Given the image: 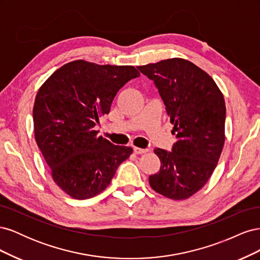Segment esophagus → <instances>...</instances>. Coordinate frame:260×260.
Wrapping results in <instances>:
<instances>
[{"label":"esophagus","instance_id":"esophagus-1","mask_svg":"<svg viewBox=\"0 0 260 260\" xmlns=\"http://www.w3.org/2000/svg\"><path fill=\"white\" fill-rule=\"evenodd\" d=\"M133 151L136 154H144L147 152L146 148H140V147H133Z\"/></svg>","mask_w":260,"mask_h":260}]
</instances>
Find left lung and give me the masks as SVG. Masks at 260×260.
<instances>
[{"label":"left lung","instance_id":"left-lung-1","mask_svg":"<svg viewBox=\"0 0 260 260\" xmlns=\"http://www.w3.org/2000/svg\"><path fill=\"white\" fill-rule=\"evenodd\" d=\"M138 69L158 89L178 139L171 152L154 149L160 169L149 176V184L165 198L188 199L206 184L222 152L223 95L207 73L183 58L165 59Z\"/></svg>","mask_w":260,"mask_h":260}]
</instances>
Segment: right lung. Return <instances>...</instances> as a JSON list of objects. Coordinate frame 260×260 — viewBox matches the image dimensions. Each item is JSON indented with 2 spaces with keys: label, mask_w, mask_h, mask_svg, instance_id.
I'll list each match as a JSON object with an SVG mask.
<instances>
[{
  "label": "right lung",
  "mask_w": 260,
  "mask_h": 260,
  "mask_svg": "<svg viewBox=\"0 0 260 260\" xmlns=\"http://www.w3.org/2000/svg\"><path fill=\"white\" fill-rule=\"evenodd\" d=\"M139 76L133 66L79 59L61 66L39 89L34 106L36 142L54 182L73 199L103 192L132 154L131 147L98 137L95 125L111 111L117 92Z\"/></svg>",
  "instance_id": "add662e5"
}]
</instances>
